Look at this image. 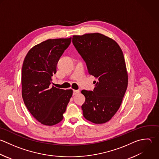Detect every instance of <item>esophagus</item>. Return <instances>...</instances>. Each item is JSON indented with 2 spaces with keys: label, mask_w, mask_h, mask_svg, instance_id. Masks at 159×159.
I'll return each instance as SVG.
<instances>
[{
  "label": "esophagus",
  "mask_w": 159,
  "mask_h": 159,
  "mask_svg": "<svg viewBox=\"0 0 159 159\" xmlns=\"http://www.w3.org/2000/svg\"><path fill=\"white\" fill-rule=\"evenodd\" d=\"M78 93H79V90H74V91H73V95H76V94H77Z\"/></svg>",
  "instance_id": "1"
}]
</instances>
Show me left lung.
Instances as JSON below:
<instances>
[{
    "label": "left lung",
    "mask_w": 159,
    "mask_h": 159,
    "mask_svg": "<svg viewBox=\"0 0 159 159\" xmlns=\"http://www.w3.org/2000/svg\"><path fill=\"white\" fill-rule=\"evenodd\" d=\"M72 43L93 75V91L82 90L85 101L83 115L96 124L105 123L118 110L128 87V77L124 55L113 39L100 33L73 36Z\"/></svg>",
    "instance_id": "1"
}]
</instances>
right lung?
Wrapping results in <instances>:
<instances>
[{"label":"right lung","instance_id":"1","mask_svg":"<svg viewBox=\"0 0 159 159\" xmlns=\"http://www.w3.org/2000/svg\"><path fill=\"white\" fill-rule=\"evenodd\" d=\"M71 42L70 38L48 39L32 48L22 66V97L25 106L39 123L46 126L63 119L72 90L51 86L57 64Z\"/></svg>","mask_w":159,"mask_h":159}]
</instances>
